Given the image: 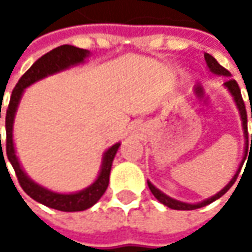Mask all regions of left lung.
Listing matches in <instances>:
<instances>
[{
	"label": "left lung",
	"instance_id": "obj_1",
	"mask_svg": "<svg viewBox=\"0 0 252 252\" xmlns=\"http://www.w3.org/2000/svg\"><path fill=\"white\" fill-rule=\"evenodd\" d=\"M205 60H206V64H208L209 70H210V71H212L213 74H216V75H224V77H231L230 71H227L224 67H221V65L218 63V60H216L213 56H210L209 53H205ZM224 87H226V88L228 90V92L233 95L234 102H236L238 111H240V116H241V122H243L244 137H246V154H247V149H248V146H250V141H248V130H247V111H246V105H244L243 96H241L240 87H238L237 81H236V80H233V78H228L227 81L224 83ZM251 118H252V108H251ZM251 147H252V134H251V146H250V149H251ZM246 154H244V156H246ZM244 160H246V157H244ZM241 164H243V162H241ZM241 164H240V167H238L236 175L231 178V181H230L227 185L221 189L220 192H218V193H216L215 196H212V198L205 199L203 202L193 203V205H192V203H185V202H181V200H177V199L169 198L168 195L162 193L160 189L156 188V187L151 184L150 181H147V184H149V188H150L151 193L156 196V199H157V200H160L162 205L168 206L169 209H175V210H193V209L203 208V206H206V205H209V203L215 202L216 199L221 198V196H223V195L227 192L228 189L233 187V184L236 182V179H237V177H238V172H240V169H241Z\"/></svg>",
	"mask_w": 252,
	"mask_h": 252
}]
</instances>
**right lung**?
Masks as SVG:
<instances>
[{"label": "right lung", "instance_id": "1", "mask_svg": "<svg viewBox=\"0 0 252 252\" xmlns=\"http://www.w3.org/2000/svg\"><path fill=\"white\" fill-rule=\"evenodd\" d=\"M90 56V52L85 49H80L75 46H70V44H63L53 49L52 52L46 53L42 56L40 59H37L32 67L26 71V73L21 77V80L15 85L11 99H9V105L6 109V116H5V129H6V140H5V146H6V156L8 160L11 162V165L14 167L16 178L19 181L21 188L24 189L25 192L34 199L36 202L42 203L44 206L56 209V210H62V212H81L85 209H90L94 206L101 196L105 193V190L108 188L109 184V174H111L112 161L116 156V151L119 149L121 143L113 144L108 150L105 151L103 157H102V165L101 171L98 178L94 181L88 188L83 189L80 192L75 193H57L50 189L43 188L42 185L36 184L34 181L29 178L26 175L19 160L16 157L14 146V139H12V127H14V118L19 101L22 98L25 88L32 85L36 81L42 80L47 75L59 73L67 70L73 65L84 63V60ZM0 118H1V108H0ZM0 146H1V134H0ZM1 153H2V147H1ZM4 157V153H2ZM6 165V164H5Z\"/></svg>", "mask_w": 252, "mask_h": 252}]
</instances>
